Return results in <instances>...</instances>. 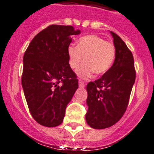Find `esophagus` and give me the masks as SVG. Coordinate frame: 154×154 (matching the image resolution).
I'll list each match as a JSON object with an SVG mask.
<instances>
[{
  "mask_svg": "<svg viewBox=\"0 0 154 154\" xmlns=\"http://www.w3.org/2000/svg\"><path fill=\"white\" fill-rule=\"evenodd\" d=\"M79 87H80V88H85V83H84V82H82V81H81V80H79Z\"/></svg>",
  "mask_w": 154,
  "mask_h": 154,
  "instance_id": "esophagus-1",
  "label": "esophagus"
}]
</instances>
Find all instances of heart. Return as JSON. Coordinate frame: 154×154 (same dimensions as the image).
<instances>
[{"label": "heart", "mask_w": 154, "mask_h": 154, "mask_svg": "<svg viewBox=\"0 0 154 154\" xmlns=\"http://www.w3.org/2000/svg\"><path fill=\"white\" fill-rule=\"evenodd\" d=\"M116 52L113 43L97 35H88L79 39L76 47L69 46V65L71 69H76L85 58V62L77 72L79 77L87 79L94 72L102 75L111 67Z\"/></svg>", "instance_id": "b5f03b06"}]
</instances>
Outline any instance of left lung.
<instances>
[{"label":"left lung","mask_w":154,"mask_h":154,"mask_svg":"<svg viewBox=\"0 0 154 154\" xmlns=\"http://www.w3.org/2000/svg\"><path fill=\"white\" fill-rule=\"evenodd\" d=\"M116 47L113 64L100 79L87 85V123L95 129L115 125L123 116L129 103L136 70L133 54L122 39L110 32Z\"/></svg>","instance_id":"left-lung-1"}]
</instances>
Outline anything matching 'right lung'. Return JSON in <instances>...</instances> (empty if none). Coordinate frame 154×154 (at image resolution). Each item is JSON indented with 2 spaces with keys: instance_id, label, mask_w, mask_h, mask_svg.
Returning <instances> with one entry per match:
<instances>
[{
  "instance_id": "obj_1",
  "label": "right lung",
  "mask_w": 154,
  "mask_h": 154,
  "mask_svg": "<svg viewBox=\"0 0 154 154\" xmlns=\"http://www.w3.org/2000/svg\"><path fill=\"white\" fill-rule=\"evenodd\" d=\"M72 26L50 25L31 41L23 58L21 84L32 116L45 127L61 125L66 105L79 88L69 65L67 49Z\"/></svg>"
}]
</instances>
